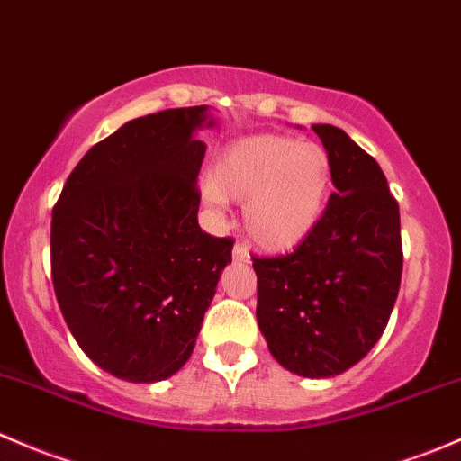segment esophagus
<instances>
[{"label":"esophagus","mask_w":461,"mask_h":461,"mask_svg":"<svg viewBox=\"0 0 461 461\" xmlns=\"http://www.w3.org/2000/svg\"><path fill=\"white\" fill-rule=\"evenodd\" d=\"M231 256H234L236 260H243V263H249V251H247V247L243 245H234V249H231Z\"/></svg>","instance_id":"esophagus-1"}]
</instances>
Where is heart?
Instances as JSON below:
<instances>
[{
	"instance_id": "heart-1",
	"label": "heart",
	"mask_w": 461,
	"mask_h": 461,
	"mask_svg": "<svg viewBox=\"0 0 461 461\" xmlns=\"http://www.w3.org/2000/svg\"><path fill=\"white\" fill-rule=\"evenodd\" d=\"M331 183L333 163L324 145L256 134L222 148L205 198L212 205L245 201L249 239L267 251H289L318 227Z\"/></svg>"
}]
</instances>
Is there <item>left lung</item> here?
<instances>
[{
	"mask_svg": "<svg viewBox=\"0 0 461 461\" xmlns=\"http://www.w3.org/2000/svg\"><path fill=\"white\" fill-rule=\"evenodd\" d=\"M333 163L329 205L292 254L254 258L256 318L271 356L303 377L351 369L380 340L400 292V207L375 158L312 125Z\"/></svg>",
	"mask_w": 461,
	"mask_h": 461,
	"instance_id": "left-lung-1",
	"label": "left lung"
}]
</instances>
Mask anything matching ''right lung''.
I'll list each match as a JSON object with an SVG mask.
<instances>
[{"label":"right lung","instance_id":"add662e5","mask_svg":"<svg viewBox=\"0 0 461 461\" xmlns=\"http://www.w3.org/2000/svg\"><path fill=\"white\" fill-rule=\"evenodd\" d=\"M207 105L139 116L86 152L52 207L68 329L101 369L158 382L192 356L234 239L198 227ZM212 125V123H207Z\"/></svg>","mask_w":461,"mask_h":461}]
</instances>
